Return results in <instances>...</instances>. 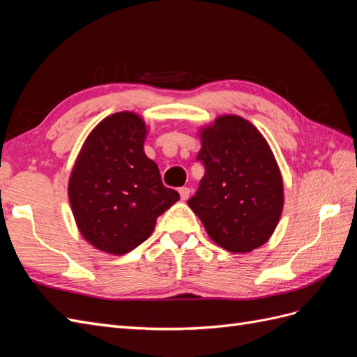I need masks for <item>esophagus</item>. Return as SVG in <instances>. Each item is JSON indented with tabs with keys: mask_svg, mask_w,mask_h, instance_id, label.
Returning a JSON list of instances; mask_svg holds the SVG:
<instances>
[{
	"mask_svg": "<svg viewBox=\"0 0 357 357\" xmlns=\"http://www.w3.org/2000/svg\"><path fill=\"white\" fill-rule=\"evenodd\" d=\"M178 193H180L181 201H186V199H189L190 189H189V188H180V189H178Z\"/></svg>",
	"mask_w": 357,
	"mask_h": 357,
	"instance_id": "34e87169",
	"label": "esophagus"
}]
</instances>
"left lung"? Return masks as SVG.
I'll use <instances>...</instances> for the list:
<instances>
[{
	"mask_svg": "<svg viewBox=\"0 0 357 357\" xmlns=\"http://www.w3.org/2000/svg\"><path fill=\"white\" fill-rule=\"evenodd\" d=\"M197 159L205 168L188 204L210 238L248 253L273 235L283 210V178L262 134L245 119L220 116L201 131Z\"/></svg>",
	"mask_w": 357,
	"mask_h": 357,
	"instance_id": "1",
	"label": "left lung"
}]
</instances>
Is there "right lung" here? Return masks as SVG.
<instances>
[{
	"instance_id": "right-lung-1",
	"label": "right lung",
	"mask_w": 357,
	"mask_h": 357,
	"mask_svg": "<svg viewBox=\"0 0 357 357\" xmlns=\"http://www.w3.org/2000/svg\"><path fill=\"white\" fill-rule=\"evenodd\" d=\"M146 123L135 113L105 117L86 138L73 168L68 198L86 241L125 255L152 235L156 219L180 199L162 185L144 153Z\"/></svg>"
}]
</instances>
